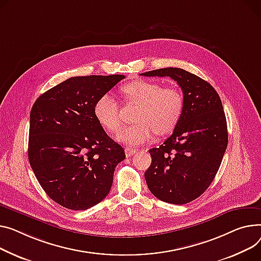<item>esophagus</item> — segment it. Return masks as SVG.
<instances>
[{"mask_svg": "<svg viewBox=\"0 0 261 261\" xmlns=\"http://www.w3.org/2000/svg\"><path fill=\"white\" fill-rule=\"evenodd\" d=\"M125 152H126V155L127 156H132L133 154H135L137 152V149L135 148H132V147H127L125 149Z\"/></svg>", "mask_w": 261, "mask_h": 261, "instance_id": "obj_1", "label": "esophagus"}]
</instances>
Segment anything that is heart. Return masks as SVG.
<instances>
[{
  "label": "heart",
  "mask_w": 261,
  "mask_h": 261,
  "mask_svg": "<svg viewBox=\"0 0 261 261\" xmlns=\"http://www.w3.org/2000/svg\"><path fill=\"white\" fill-rule=\"evenodd\" d=\"M128 101L140 105L136 124L121 129L115 136L116 141L130 146L142 145L153 138L154 133L165 135L175 129L182 115L185 99L180 90L166 87L155 82L137 80L123 88ZM94 116L98 123L109 131L120 127V109L118 102L110 94L101 95L94 103Z\"/></svg>",
  "instance_id": "obj_1"
}]
</instances>
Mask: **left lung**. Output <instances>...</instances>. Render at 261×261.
<instances>
[{"label": "left lung", "instance_id": "left-lung-1", "mask_svg": "<svg viewBox=\"0 0 261 261\" xmlns=\"http://www.w3.org/2000/svg\"><path fill=\"white\" fill-rule=\"evenodd\" d=\"M142 75L169 76L182 90V115L166 142L149 150L152 163L145 177L155 197L173 204L188 203L211 185L228 146L220 97L209 83L180 68L156 69Z\"/></svg>", "mask_w": 261, "mask_h": 261}]
</instances>
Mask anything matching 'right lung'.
<instances>
[{
    "instance_id": "1",
    "label": "right lung",
    "mask_w": 261,
    "mask_h": 261,
    "mask_svg": "<svg viewBox=\"0 0 261 261\" xmlns=\"http://www.w3.org/2000/svg\"><path fill=\"white\" fill-rule=\"evenodd\" d=\"M125 75L74 76L43 93L30 112L28 160L46 194L87 210L110 192L125 151L94 116L95 101Z\"/></svg>"
}]
</instances>
